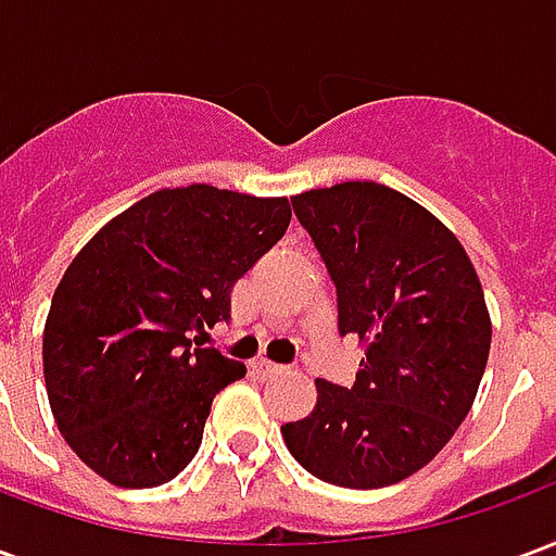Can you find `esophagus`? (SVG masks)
Segmentation results:
<instances>
[{
	"label": "esophagus",
	"mask_w": 556,
	"mask_h": 556,
	"mask_svg": "<svg viewBox=\"0 0 556 556\" xmlns=\"http://www.w3.org/2000/svg\"><path fill=\"white\" fill-rule=\"evenodd\" d=\"M250 369H253V375H258V378H270V375L286 372V366H277V363L265 361V357H255V361L250 363Z\"/></svg>",
	"instance_id": "1"
}]
</instances>
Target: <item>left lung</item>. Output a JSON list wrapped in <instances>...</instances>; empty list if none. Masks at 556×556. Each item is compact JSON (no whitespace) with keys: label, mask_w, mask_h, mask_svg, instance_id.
I'll return each mask as SVG.
<instances>
[{"label":"left lung","mask_w":556,"mask_h":556,"mask_svg":"<svg viewBox=\"0 0 556 556\" xmlns=\"http://www.w3.org/2000/svg\"><path fill=\"white\" fill-rule=\"evenodd\" d=\"M291 205L363 361L351 387L318 378L313 414L286 422L282 441L330 485L384 489L429 465L473 405L491 349L485 294L453 231L384 184H333Z\"/></svg>","instance_id":"8db88e82"}]
</instances>
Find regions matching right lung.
<instances>
[{
  "label": "right lung",
  "mask_w": 556,
  "mask_h": 556,
  "mask_svg": "<svg viewBox=\"0 0 556 556\" xmlns=\"http://www.w3.org/2000/svg\"><path fill=\"white\" fill-rule=\"evenodd\" d=\"M289 219L286 195L166 187L67 265L43 325V381L55 426L98 477L154 489L193 462L214 396L247 375L195 333L229 318L235 282Z\"/></svg>",
  "instance_id": "add662e5"
}]
</instances>
